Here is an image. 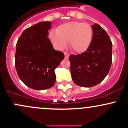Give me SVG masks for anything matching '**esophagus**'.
Listing matches in <instances>:
<instances>
[{
    "mask_svg": "<svg viewBox=\"0 0 128 128\" xmlns=\"http://www.w3.org/2000/svg\"><path fill=\"white\" fill-rule=\"evenodd\" d=\"M64 56H65V59H68L69 58V54L68 53H64Z\"/></svg>",
    "mask_w": 128,
    "mask_h": 128,
    "instance_id": "34e87169",
    "label": "esophagus"
}]
</instances>
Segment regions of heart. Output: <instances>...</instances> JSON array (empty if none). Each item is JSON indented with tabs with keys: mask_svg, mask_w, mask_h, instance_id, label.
Returning <instances> with one entry per match:
<instances>
[{
	"mask_svg": "<svg viewBox=\"0 0 128 128\" xmlns=\"http://www.w3.org/2000/svg\"><path fill=\"white\" fill-rule=\"evenodd\" d=\"M50 39L58 50L66 48L67 41L70 47L76 53L86 51L92 42L93 30L88 24L70 21L59 26L56 32H50Z\"/></svg>",
	"mask_w": 128,
	"mask_h": 128,
	"instance_id": "obj_1",
	"label": "heart"
}]
</instances>
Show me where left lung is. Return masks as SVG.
I'll list each match as a JSON object with an SVG mask.
<instances>
[{"label": "left lung", "mask_w": 128, "mask_h": 128, "mask_svg": "<svg viewBox=\"0 0 128 128\" xmlns=\"http://www.w3.org/2000/svg\"><path fill=\"white\" fill-rule=\"evenodd\" d=\"M92 27L93 37L88 50L69 56L73 81L85 88L100 83L107 76L112 64V44L109 35L97 24Z\"/></svg>", "instance_id": "8db88e82"}]
</instances>
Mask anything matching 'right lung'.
I'll use <instances>...</instances> for the list:
<instances>
[{"mask_svg":"<svg viewBox=\"0 0 128 128\" xmlns=\"http://www.w3.org/2000/svg\"><path fill=\"white\" fill-rule=\"evenodd\" d=\"M51 22H41L25 29L17 42L15 66L18 76L34 90L52 88L56 81L54 70L64 54L55 50L48 38Z\"/></svg>","mask_w":128,"mask_h":128,"instance_id":"right-lung-1","label":"right lung"}]
</instances>
